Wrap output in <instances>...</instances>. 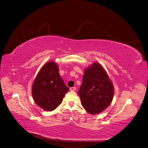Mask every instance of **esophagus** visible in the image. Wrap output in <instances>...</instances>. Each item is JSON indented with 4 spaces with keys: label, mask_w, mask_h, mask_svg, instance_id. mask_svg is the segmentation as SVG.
I'll use <instances>...</instances> for the list:
<instances>
[{
    "label": "esophagus",
    "mask_w": 148,
    "mask_h": 148,
    "mask_svg": "<svg viewBox=\"0 0 148 148\" xmlns=\"http://www.w3.org/2000/svg\"><path fill=\"white\" fill-rule=\"evenodd\" d=\"M70 90H71V91H74V90H75V87H71V88H70Z\"/></svg>",
    "instance_id": "34e87169"
}]
</instances>
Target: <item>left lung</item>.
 <instances>
[{
	"mask_svg": "<svg viewBox=\"0 0 148 148\" xmlns=\"http://www.w3.org/2000/svg\"><path fill=\"white\" fill-rule=\"evenodd\" d=\"M78 93L82 107L92 115L101 113L110 105L114 95L113 84L99 62H94L84 70Z\"/></svg>",
	"mask_w": 148,
	"mask_h": 148,
	"instance_id": "8db88e82",
	"label": "left lung"
}]
</instances>
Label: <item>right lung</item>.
<instances>
[{
    "mask_svg": "<svg viewBox=\"0 0 148 148\" xmlns=\"http://www.w3.org/2000/svg\"><path fill=\"white\" fill-rule=\"evenodd\" d=\"M69 88L59 73L57 63L49 61L42 66L33 81L32 93L33 99L45 111H53L62 102Z\"/></svg>",
    "mask_w": 148,
    "mask_h": 148,
    "instance_id": "1",
    "label": "right lung"
}]
</instances>
